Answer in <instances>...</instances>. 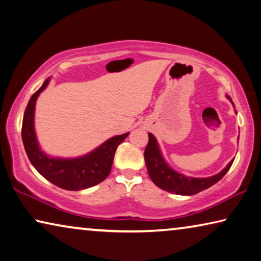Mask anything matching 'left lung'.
Here are the masks:
<instances>
[{
  "mask_svg": "<svg viewBox=\"0 0 261 261\" xmlns=\"http://www.w3.org/2000/svg\"><path fill=\"white\" fill-rule=\"evenodd\" d=\"M227 98L231 99L228 96ZM144 159H145L147 173H149L151 180L158 188L171 193L181 194V196H191V194L199 193L206 189L211 188L226 174L233 163V161L228 163L226 168L216 176L208 178L185 177L184 174L176 172L166 164L152 134H149V143H147L145 151H144Z\"/></svg>",
  "mask_w": 261,
  "mask_h": 261,
  "instance_id": "obj_1",
  "label": "left lung"
}]
</instances>
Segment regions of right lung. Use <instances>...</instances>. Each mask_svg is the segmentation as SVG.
<instances>
[{
    "label": "right lung",
    "instance_id": "add662e5",
    "mask_svg": "<svg viewBox=\"0 0 261 261\" xmlns=\"http://www.w3.org/2000/svg\"><path fill=\"white\" fill-rule=\"evenodd\" d=\"M49 83V79L31 96L25 108L22 123V141L27 155L34 168L58 188L77 191L95 186L110 174L115 152L129 134L115 136L87 155L73 159L50 158L42 152L34 130L35 103L41 91Z\"/></svg>",
    "mask_w": 261,
    "mask_h": 261
}]
</instances>
